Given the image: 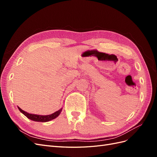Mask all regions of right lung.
Masks as SVG:
<instances>
[{"label":"right lung","instance_id":"obj_1","mask_svg":"<svg viewBox=\"0 0 157 157\" xmlns=\"http://www.w3.org/2000/svg\"><path fill=\"white\" fill-rule=\"evenodd\" d=\"M18 109L20 110V111L23 113L25 117H27L29 119L35 121V122H48L54 119L56 117H58L59 114L61 113V111H62L63 108H61L59 110L56 111L55 113L51 114V115H35V114H31L27 113L26 111H24L21 108L17 107Z\"/></svg>","mask_w":157,"mask_h":157}]
</instances>
